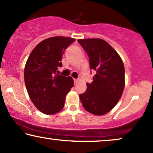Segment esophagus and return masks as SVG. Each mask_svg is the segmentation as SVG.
Returning a JSON list of instances; mask_svg holds the SVG:
<instances>
[{"label": "esophagus", "mask_w": 153, "mask_h": 153, "mask_svg": "<svg viewBox=\"0 0 153 153\" xmlns=\"http://www.w3.org/2000/svg\"><path fill=\"white\" fill-rule=\"evenodd\" d=\"M78 79H74V84L75 85H76L77 83H78Z\"/></svg>", "instance_id": "1"}]
</instances>
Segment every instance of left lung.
I'll use <instances>...</instances> for the list:
<instances>
[{
    "mask_svg": "<svg viewBox=\"0 0 153 153\" xmlns=\"http://www.w3.org/2000/svg\"><path fill=\"white\" fill-rule=\"evenodd\" d=\"M88 57L91 69L96 71L93 82L80 94L85 110L95 115H102L116 105L125 87V68L117 53L104 40L78 39Z\"/></svg>",
    "mask_w": 153,
    "mask_h": 153,
    "instance_id": "left-lung-1",
    "label": "left lung"
}]
</instances>
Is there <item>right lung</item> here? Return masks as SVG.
<instances>
[{
	"instance_id": "right-lung-1",
	"label": "right lung",
	"mask_w": 153,
	"mask_h": 153,
	"mask_svg": "<svg viewBox=\"0 0 153 153\" xmlns=\"http://www.w3.org/2000/svg\"><path fill=\"white\" fill-rule=\"evenodd\" d=\"M75 40L62 36L47 38L36 45L27 58L24 70L25 87L33 103L44 114L60 112L74 85L71 77L56 72L62 67L64 51Z\"/></svg>"
}]
</instances>
